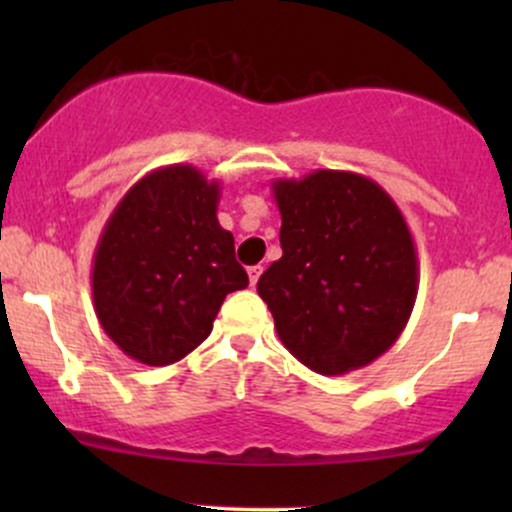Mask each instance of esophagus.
Segmentation results:
<instances>
[{"label": "esophagus", "instance_id": "obj_1", "mask_svg": "<svg viewBox=\"0 0 512 512\" xmlns=\"http://www.w3.org/2000/svg\"><path fill=\"white\" fill-rule=\"evenodd\" d=\"M262 274V267L260 264H255V267H248V276H250V286L257 284V279H260Z\"/></svg>", "mask_w": 512, "mask_h": 512}]
</instances>
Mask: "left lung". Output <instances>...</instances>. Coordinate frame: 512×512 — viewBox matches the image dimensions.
Instances as JSON below:
<instances>
[{
  "mask_svg": "<svg viewBox=\"0 0 512 512\" xmlns=\"http://www.w3.org/2000/svg\"><path fill=\"white\" fill-rule=\"evenodd\" d=\"M281 260L257 281L286 349L320 375L383 356L407 327L419 260L407 221L378 182L315 170L272 182Z\"/></svg>",
  "mask_w": 512,
  "mask_h": 512,
  "instance_id": "1",
  "label": "left lung"
}]
</instances>
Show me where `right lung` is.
I'll return each mask as SVG.
<instances>
[{
    "mask_svg": "<svg viewBox=\"0 0 512 512\" xmlns=\"http://www.w3.org/2000/svg\"><path fill=\"white\" fill-rule=\"evenodd\" d=\"M221 187L187 163L151 170L120 199L91 269L101 327L134 361L170 366L211 334L231 291L248 286Z\"/></svg>",
    "mask_w": 512,
    "mask_h": 512,
    "instance_id": "right-lung-1",
    "label": "right lung"
}]
</instances>
